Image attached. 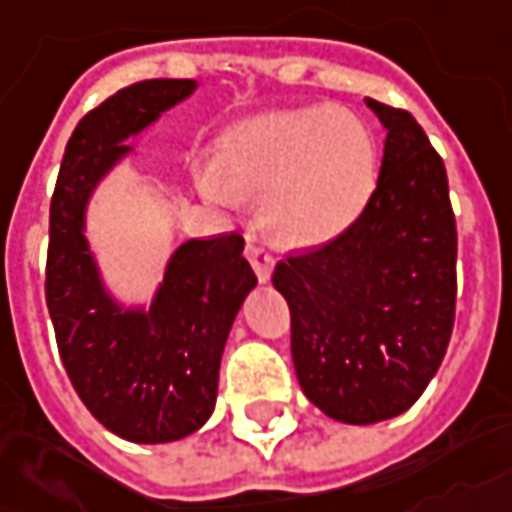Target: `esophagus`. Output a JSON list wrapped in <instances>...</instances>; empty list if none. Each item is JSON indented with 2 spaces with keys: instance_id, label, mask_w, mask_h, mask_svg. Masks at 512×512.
I'll list each match as a JSON object with an SVG mask.
<instances>
[{
  "instance_id": "34e87169",
  "label": "esophagus",
  "mask_w": 512,
  "mask_h": 512,
  "mask_svg": "<svg viewBox=\"0 0 512 512\" xmlns=\"http://www.w3.org/2000/svg\"><path fill=\"white\" fill-rule=\"evenodd\" d=\"M246 257H249V263H252V269H255L257 280H260V283H269L271 271H274V260H271L263 249H257V246H246Z\"/></svg>"
}]
</instances>
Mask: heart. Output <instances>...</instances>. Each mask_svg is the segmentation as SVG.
Returning <instances> with one entry per match:
<instances>
[{"instance_id": "b5f03b06", "label": "heart", "mask_w": 512, "mask_h": 512, "mask_svg": "<svg viewBox=\"0 0 512 512\" xmlns=\"http://www.w3.org/2000/svg\"><path fill=\"white\" fill-rule=\"evenodd\" d=\"M378 182L370 125L339 106L263 111L227 128L196 187L218 207L263 196V227L285 249H319L364 212Z\"/></svg>"}]
</instances>
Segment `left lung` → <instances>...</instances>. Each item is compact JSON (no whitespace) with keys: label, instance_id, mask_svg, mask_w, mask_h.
<instances>
[{"label":"left lung","instance_id":"1","mask_svg":"<svg viewBox=\"0 0 512 512\" xmlns=\"http://www.w3.org/2000/svg\"><path fill=\"white\" fill-rule=\"evenodd\" d=\"M387 131L381 176L336 241L277 263L305 398L370 426L403 415L446 356L457 302V224L443 159L417 120L367 97Z\"/></svg>","mask_w":512,"mask_h":512}]
</instances>
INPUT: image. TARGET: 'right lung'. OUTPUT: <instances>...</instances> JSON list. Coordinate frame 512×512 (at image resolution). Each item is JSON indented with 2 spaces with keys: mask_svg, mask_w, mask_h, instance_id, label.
Instances as JSON below:
<instances>
[{
  "mask_svg": "<svg viewBox=\"0 0 512 512\" xmlns=\"http://www.w3.org/2000/svg\"><path fill=\"white\" fill-rule=\"evenodd\" d=\"M198 81L125 86L75 125L50 204L47 308L86 409L131 443H173L210 420L232 322L257 285L241 235L184 241L148 302H123L86 238L89 201L137 137Z\"/></svg>",
  "mask_w": 512,
  "mask_h": 512,
  "instance_id": "add662e5",
  "label": "right lung"
}]
</instances>
